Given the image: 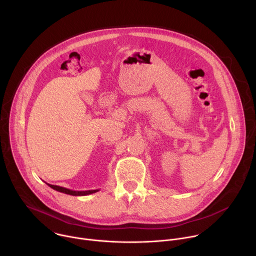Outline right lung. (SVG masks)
I'll list each match as a JSON object with an SVG mask.
<instances>
[{"label":"right lung","mask_w":256,"mask_h":256,"mask_svg":"<svg viewBox=\"0 0 256 256\" xmlns=\"http://www.w3.org/2000/svg\"><path fill=\"white\" fill-rule=\"evenodd\" d=\"M50 188H52V190L66 194H70V196H88V194H95L97 192H99V190H84V192H79V190H68L66 188H62V186H52V184H46Z\"/></svg>","instance_id":"add662e5"}]
</instances>
